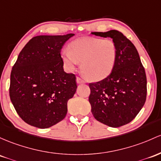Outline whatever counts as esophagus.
Returning <instances> with one entry per match:
<instances>
[{"label": "esophagus", "instance_id": "34e87169", "mask_svg": "<svg viewBox=\"0 0 161 161\" xmlns=\"http://www.w3.org/2000/svg\"><path fill=\"white\" fill-rule=\"evenodd\" d=\"M76 82L79 84H82V83H86V81H85L83 79H82V78L78 76L76 77Z\"/></svg>", "mask_w": 161, "mask_h": 161}]
</instances>
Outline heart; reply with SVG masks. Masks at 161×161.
<instances>
[{"label":"heart","instance_id":"heart-1","mask_svg":"<svg viewBox=\"0 0 161 161\" xmlns=\"http://www.w3.org/2000/svg\"><path fill=\"white\" fill-rule=\"evenodd\" d=\"M61 58L69 70L81 63V72L92 81L104 79L112 73L117 59L115 43L109 39L83 37L71 42Z\"/></svg>","mask_w":161,"mask_h":161}]
</instances>
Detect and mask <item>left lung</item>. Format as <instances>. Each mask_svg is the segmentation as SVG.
<instances>
[{"label": "left lung", "instance_id": "obj_1", "mask_svg": "<svg viewBox=\"0 0 161 161\" xmlns=\"http://www.w3.org/2000/svg\"><path fill=\"white\" fill-rule=\"evenodd\" d=\"M95 36L111 37L118 55L112 73L102 80L89 83V101L97 121L112 128L130 122L144 106L147 77L134 44L121 32H93Z\"/></svg>", "mask_w": 161, "mask_h": 161}]
</instances>
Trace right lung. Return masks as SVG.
Masks as SVG:
<instances>
[{"mask_svg":"<svg viewBox=\"0 0 161 161\" xmlns=\"http://www.w3.org/2000/svg\"><path fill=\"white\" fill-rule=\"evenodd\" d=\"M73 35L35 36L20 51L10 73L9 94L28 125L47 128L66 117L67 102L77 86L75 74L63 70L60 50Z\"/></svg>","mask_w":161,"mask_h":161,"instance_id":"add662e5","label":"right lung"}]
</instances>
